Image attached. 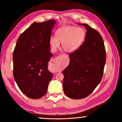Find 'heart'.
I'll list each match as a JSON object with an SVG mask.
<instances>
[{"label": "heart", "instance_id": "heart-1", "mask_svg": "<svg viewBox=\"0 0 122 122\" xmlns=\"http://www.w3.org/2000/svg\"><path fill=\"white\" fill-rule=\"evenodd\" d=\"M56 38L51 37L49 44L53 51H56L62 42V47L65 51L71 53L77 49L83 43L86 32L83 28L75 26H63L55 33Z\"/></svg>", "mask_w": 122, "mask_h": 122}]
</instances>
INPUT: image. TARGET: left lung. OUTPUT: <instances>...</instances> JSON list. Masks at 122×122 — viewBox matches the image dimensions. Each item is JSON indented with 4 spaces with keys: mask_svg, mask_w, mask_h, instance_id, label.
<instances>
[{
    "mask_svg": "<svg viewBox=\"0 0 122 122\" xmlns=\"http://www.w3.org/2000/svg\"><path fill=\"white\" fill-rule=\"evenodd\" d=\"M85 41L69 55L70 63L62 71L65 95L73 99H82L92 93L103 77L106 51L102 36L86 24Z\"/></svg>",
    "mask_w": 122,
    "mask_h": 122,
    "instance_id": "obj_1",
    "label": "left lung"
}]
</instances>
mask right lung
Returning a JSON list of instances; mask_svg holds the SVG:
<instances>
[{"label":"right lung","instance_id":"add662e5","mask_svg":"<svg viewBox=\"0 0 122 122\" xmlns=\"http://www.w3.org/2000/svg\"><path fill=\"white\" fill-rule=\"evenodd\" d=\"M55 21L33 22L21 34L13 54V76L28 97L38 99L46 94L53 74L48 71L51 31Z\"/></svg>","mask_w":122,"mask_h":122}]
</instances>
